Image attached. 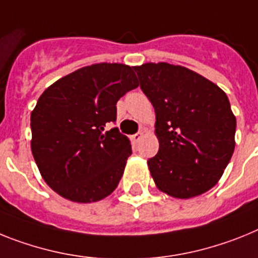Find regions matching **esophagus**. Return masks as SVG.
<instances>
[{"instance_id":"1","label":"esophagus","mask_w":258,"mask_h":258,"mask_svg":"<svg viewBox=\"0 0 258 258\" xmlns=\"http://www.w3.org/2000/svg\"><path fill=\"white\" fill-rule=\"evenodd\" d=\"M143 139V132H138V134H135V135L131 136V140L132 143H139L140 140Z\"/></svg>"}]
</instances>
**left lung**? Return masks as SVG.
Instances as JSON below:
<instances>
[{"label":"left lung","mask_w":258,"mask_h":258,"mask_svg":"<svg viewBox=\"0 0 258 258\" xmlns=\"http://www.w3.org/2000/svg\"><path fill=\"white\" fill-rule=\"evenodd\" d=\"M156 111L158 153L148 160L156 187L175 199L218 183L235 149L236 118L227 96L200 74L166 62L135 66Z\"/></svg>","instance_id":"1"}]
</instances>
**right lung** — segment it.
Masks as SVG:
<instances>
[{
  "label": "right lung",
  "instance_id": "obj_1",
  "mask_svg": "<svg viewBox=\"0 0 258 258\" xmlns=\"http://www.w3.org/2000/svg\"><path fill=\"white\" fill-rule=\"evenodd\" d=\"M139 82L132 67L96 63L63 76L42 92L31 113V151L42 179L74 203L111 194L131 156L116 127V102Z\"/></svg>",
  "mask_w": 258,
  "mask_h": 258
}]
</instances>
